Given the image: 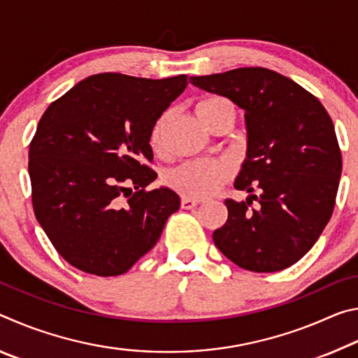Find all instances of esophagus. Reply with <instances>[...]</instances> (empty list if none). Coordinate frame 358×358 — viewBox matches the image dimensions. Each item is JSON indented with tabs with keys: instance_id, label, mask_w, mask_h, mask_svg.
<instances>
[{
	"instance_id": "34e87169",
	"label": "esophagus",
	"mask_w": 358,
	"mask_h": 358,
	"mask_svg": "<svg viewBox=\"0 0 358 358\" xmlns=\"http://www.w3.org/2000/svg\"><path fill=\"white\" fill-rule=\"evenodd\" d=\"M197 205H199V202L194 201V199H189V197L181 199V208H185V210H191L194 207H197Z\"/></svg>"
}]
</instances>
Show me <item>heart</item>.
I'll return each mask as SVG.
<instances>
[{"mask_svg": "<svg viewBox=\"0 0 358 358\" xmlns=\"http://www.w3.org/2000/svg\"><path fill=\"white\" fill-rule=\"evenodd\" d=\"M197 117L208 131L221 121L234 124L235 108L232 102L224 98L203 99L197 106ZM171 115L164 113L151 129L150 141L155 150L162 148L164 132ZM232 178V167L224 161H189L171 169L166 173V185L175 192L189 199H205L216 194Z\"/></svg>", "mask_w": 358, "mask_h": 358, "instance_id": "b5f03b06", "label": "heart"}]
</instances>
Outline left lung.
Masks as SVG:
<instances>
[{
    "instance_id": "obj_1",
    "label": "left lung",
    "mask_w": 358,
    "mask_h": 358,
    "mask_svg": "<svg viewBox=\"0 0 358 358\" xmlns=\"http://www.w3.org/2000/svg\"><path fill=\"white\" fill-rule=\"evenodd\" d=\"M191 83L245 112L246 159L234 186L250 197L227 199L215 245L245 270L287 268L311 250L335 208L343 161L330 115L299 83L265 68L191 77ZM252 200L256 209L249 208Z\"/></svg>"
}]
</instances>
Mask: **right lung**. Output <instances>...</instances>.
Here are the masks:
<instances>
[{
  "mask_svg": "<svg viewBox=\"0 0 358 358\" xmlns=\"http://www.w3.org/2000/svg\"><path fill=\"white\" fill-rule=\"evenodd\" d=\"M186 76L153 80L106 72L52 102L29 145L36 220L64 260L123 275L159 240L178 194L145 191L157 173L151 129L185 92Z\"/></svg>",
  "mask_w": 358,
  "mask_h": 358,
  "instance_id": "add662e5",
  "label": "right lung"
}]
</instances>
